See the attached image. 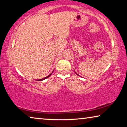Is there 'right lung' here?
Masks as SVG:
<instances>
[{
    "mask_svg": "<svg viewBox=\"0 0 127 127\" xmlns=\"http://www.w3.org/2000/svg\"><path fill=\"white\" fill-rule=\"evenodd\" d=\"M52 74H51L49 75H48V76H46V77H45V78H42V79H38V80H37V81H42V80H44V79H46V78H48V77H49V76H51V75Z\"/></svg>",
    "mask_w": 127,
    "mask_h": 127,
    "instance_id": "obj_1",
    "label": "right lung"
}]
</instances>
